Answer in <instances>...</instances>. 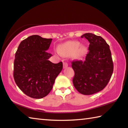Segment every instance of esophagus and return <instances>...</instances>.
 Returning <instances> with one entry per match:
<instances>
[{
	"label": "esophagus",
	"mask_w": 128,
	"mask_h": 128,
	"mask_svg": "<svg viewBox=\"0 0 128 128\" xmlns=\"http://www.w3.org/2000/svg\"><path fill=\"white\" fill-rule=\"evenodd\" d=\"M68 66V64L67 62H63V68H66Z\"/></svg>",
	"instance_id": "obj_1"
}]
</instances>
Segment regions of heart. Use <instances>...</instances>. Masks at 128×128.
I'll return each mask as SVG.
<instances>
[{
	"label": "heart",
	"instance_id": "1",
	"mask_svg": "<svg viewBox=\"0 0 128 128\" xmlns=\"http://www.w3.org/2000/svg\"><path fill=\"white\" fill-rule=\"evenodd\" d=\"M56 52L58 54L63 56H69L76 54L78 56H83L85 54L86 47L80 46V43L77 41H68L62 44Z\"/></svg>",
	"mask_w": 128,
	"mask_h": 128
}]
</instances>
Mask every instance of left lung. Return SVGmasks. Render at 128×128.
Returning <instances> with one entry per match:
<instances>
[{
	"instance_id": "1",
	"label": "left lung",
	"mask_w": 128,
	"mask_h": 128,
	"mask_svg": "<svg viewBox=\"0 0 128 128\" xmlns=\"http://www.w3.org/2000/svg\"><path fill=\"white\" fill-rule=\"evenodd\" d=\"M90 43L88 52L84 61H74L72 67L74 71L73 84L80 93L92 95L102 90L112 76L114 70L111 52L106 40L92 33H85Z\"/></svg>"
}]
</instances>
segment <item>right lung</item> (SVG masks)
<instances>
[{"label": "right lung", "mask_w": 128, "mask_h": 128, "mask_svg": "<svg viewBox=\"0 0 128 128\" xmlns=\"http://www.w3.org/2000/svg\"><path fill=\"white\" fill-rule=\"evenodd\" d=\"M52 39L31 36L21 41L15 54L14 77L19 88L31 98L40 99L51 92L62 69V62L54 64L47 52Z\"/></svg>", "instance_id": "1"}]
</instances>
